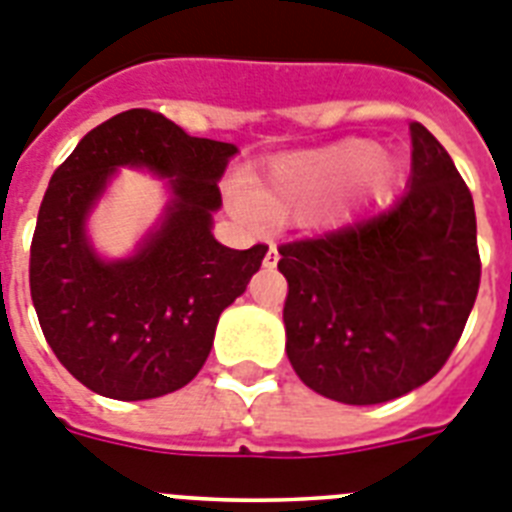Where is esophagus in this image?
<instances>
[{
    "mask_svg": "<svg viewBox=\"0 0 512 512\" xmlns=\"http://www.w3.org/2000/svg\"><path fill=\"white\" fill-rule=\"evenodd\" d=\"M263 265H265V268H276V265H278V247H276V244H270V247H268Z\"/></svg>",
    "mask_w": 512,
    "mask_h": 512,
    "instance_id": "34e87169",
    "label": "esophagus"
}]
</instances>
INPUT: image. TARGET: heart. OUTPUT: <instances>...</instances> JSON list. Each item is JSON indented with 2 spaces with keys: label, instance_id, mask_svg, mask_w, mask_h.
Masks as SVG:
<instances>
[{
  "label": "heart",
  "instance_id": "obj_1",
  "mask_svg": "<svg viewBox=\"0 0 512 512\" xmlns=\"http://www.w3.org/2000/svg\"><path fill=\"white\" fill-rule=\"evenodd\" d=\"M390 176L382 148L372 140L351 137L325 148L296 153L273 163V169L234 195V210L247 221L260 213L273 221L307 216L317 223H341L364 195L382 190Z\"/></svg>",
  "mask_w": 512,
  "mask_h": 512
}]
</instances>
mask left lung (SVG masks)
Here are the masks:
<instances>
[{
	"instance_id": "1",
	"label": "left lung",
	"mask_w": 512,
	"mask_h": 512,
	"mask_svg": "<svg viewBox=\"0 0 512 512\" xmlns=\"http://www.w3.org/2000/svg\"><path fill=\"white\" fill-rule=\"evenodd\" d=\"M409 192L377 216L281 244L286 354L330 401L372 406L437 375L476 302L474 200L448 150L411 122Z\"/></svg>"
}]
</instances>
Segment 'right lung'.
Instances as JSON below:
<instances>
[{
  "label": "right lung",
  "mask_w": 512,
  "mask_h": 512,
  "mask_svg": "<svg viewBox=\"0 0 512 512\" xmlns=\"http://www.w3.org/2000/svg\"><path fill=\"white\" fill-rule=\"evenodd\" d=\"M234 153L130 109L90 130L51 176L30 244V296L51 351L93 393L148 401L203 369L218 317L268 252L223 247L210 231ZM122 165L169 178L172 200L135 256L103 261L84 221Z\"/></svg>",
  "instance_id": "1"
}]
</instances>
